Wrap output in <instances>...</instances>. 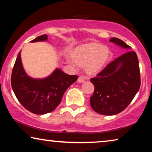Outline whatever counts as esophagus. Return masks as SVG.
I'll list each match as a JSON object with an SVG mask.
<instances>
[{
  "instance_id": "obj_1",
  "label": "esophagus",
  "mask_w": 152,
  "mask_h": 152,
  "mask_svg": "<svg viewBox=\"0 0 152 152\" xmlns=\"http://www.w3.org/2000/svg\"><path fill=\"white\" fill-rule=\"evenodd\" d=\"M77 82L79 83H83L84 82V78L82 76H80V77H79L78 80H77Z\"/></svg>"
}]
</instances>
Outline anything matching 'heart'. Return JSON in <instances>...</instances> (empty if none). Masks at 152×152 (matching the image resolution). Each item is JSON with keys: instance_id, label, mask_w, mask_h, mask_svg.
Returning a JSON list of instances; mask_svg holds the SVG:
<instances>
[{"instance_id": "obj_1", "label": "heart", "mask_w": 152, "mask_h": 152, "mask_svg": "<svg viewBox=\"0 0 152 152\" xmlns=\"http://www.w3.org/2000/svg\"><path fill=\"white\" fill-rule=\"evenodd\" d=\"M110 50L107 47L97 42H91L77 48L72 53L75 62L80 66H86V71L95 75L101 70L109 59Z\"/></svg>"}]
</instances>
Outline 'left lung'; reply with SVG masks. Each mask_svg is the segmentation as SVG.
<instances>
[{"instance_id":"left-lung-1","label":"left lung","mask_w":152,"mask_h":152,"mask_svg":"<svg viewBox=\"0 0 152 152\" xmlns=\"http://www.w3.org/2000/svg\"><path fill=\"white\" fill-rule=\"evenodd\" d=\"M109 41L124 48L130 46L113 37ZM95 91L91 97L92 109L97 113L113 115L124 111L132 102L140 86L138 59L134 51H128L109 63L91 78Z\"/></svg>"}]
</instances>
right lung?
Returning a JSON list of instances; mask_svg holds the SVG:
<instances>
[{
    "instance_id": "obj_1",
    "label": "right lung",
    "mask_w": 152,
    "mask_h": 152,
    "mask_svg": "<svg viewBox=\"0 0 152 152\" xmlns=\"http://www.w3.org/2000/svg\"><path fill=\"white\" fill-rule=\"evenodd\" d=\"M47 39V35L43 34L31 42ZM77 79V75H69L60 69H56L50 76L43 80L31 78L24 71L19 53L12 69L11 85L16 98L25 109L31 113L42 115L58 107L66 89Z\"/></svg>"
}]
</instances>
